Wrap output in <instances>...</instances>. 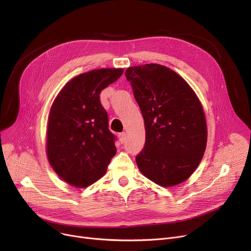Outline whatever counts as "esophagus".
<instances>
[{
	"mask_svg": "<svg viewBox=\"0 0 251 251\" xmlns=\"http://www.w3.org/2000/svg\"><path fill=\"white\" fill-rule=\"evenodd\" d=\"M125 138H126V133L125 132H122L119 134V140H120L121 143H123L125 141Z\"/></svg>",
	"mask_w": 251,
	"mask_h": 251,
	"instance_id": "1",
	"label": "esophagus"
}]
</instances>
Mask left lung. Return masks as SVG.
I'll return each mask as SVG.
<instances>
[{
    "label": "left lung",
    "instance_id": "obj_1",
    "mask_svg": "<svg viewBox=\"0 0 251 251\" xmlns=\"http://www.w3.org/2000/svg\"><path fill=\"white\" fill-rule=\"evenodd\" d=\"M125 76L146 127V143L135 159L140 172L163 187L182 183L200 165L206 147L199 98L180 75L163 65L133 66Z\"/></svg>",
    "mask_w": 251,
    "mask_h": 251
}]
</instances>
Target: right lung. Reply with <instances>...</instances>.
I'll use <instances>...</instances> for the list:
<instances>
[{
	"label": "right lung",
	"instance_id": "right-lung-1",
	"mask_svg": "<svg viewBox=\"0 0 251 251\" xmlns=\"http://www.w3.org/2000/svg\"><path fill=\"white\" fill-rule=\"evenodd\" d=\"M123 69H98L78 75L59 92L50 111L47 154L55 172L76 187L100 179L116 154V136L100 103L102 89Z\"/></svg>",
	"mask_w": 251,
	"mask_h": 251
}]
</instances>
